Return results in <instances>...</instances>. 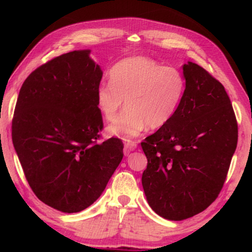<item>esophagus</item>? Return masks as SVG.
<instances>
[{
  "label": "esophagus",
  "instance_id": "34e87169",
  "mask_svg": "<svg viewBox=\"0 0 252 252\" xmlns=\"http://www.w3.org/2000/svg\"><path fill=\"white\" fill-rule=\"evenodd\" d=\"M136 146H137L136 142H126L125 144V154L126 155H129L131 152L135 151Z\"/></svg>",
  "mask_w": 252,
  "mask_h": 252
}]
</instances>
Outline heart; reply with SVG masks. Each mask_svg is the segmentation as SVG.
I'll list each match as a JSON object with an SVG mask.
<instances>
[{"label":"heart","mask_w":252,"mask_h":252,"mask_svg":"<svg viewBox=\"0 0 252 252\" xmlns=\"http://www.w3.org/2000/svg\"><path fill=\"white\" fill-rule=\"evenodd\" d=\"M185 79L178 68L145 56L127 57L110 70V81L96 90V106L112 121L126 99V108L108 126L109 134L131 141L148 126L158 129L172 119L183 99Z\"/></svg>","instance_id":"b5f03b06"}]
</instances>
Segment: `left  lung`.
Segmentation results:
<instances>
[{"instance_id":"8db88e82","label":"left lung","mask_w":252,"mask_h":252,"mask_svg":"<svg viewBox=\"0 0 252 252\" xmlns=\"http://www.w3.org/2000/svg\"><path fill=\"white\" fill-rule=\"evenodd\" d=\"M183 99L167 125L141 143L142 185L149 206L182 221L217 199L237 146L238 126L221 82L197 63L183 65Z\"/></svg>"}]
</instances>
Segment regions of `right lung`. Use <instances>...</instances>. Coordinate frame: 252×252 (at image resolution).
I'll list each match as a JSON object with an SVG mask.
<instances>
[{"label":"right lung","instance_id":"1","mask_svg":"<svg viewBox=\"0 0 252 252\" xmlns=\"http://www.w3.org/2000/svg\"><path fill=\"white\" fill-rule=\"evenodd\" d=\"M90 52L66 53L32 71L12 122L13 144L31 189L66 213L92 205L123 157L119 138L97 142L104 125L96 90L103 71Z\"/></svg>","mask_w":252,"mask_h":252}]
</instances>
